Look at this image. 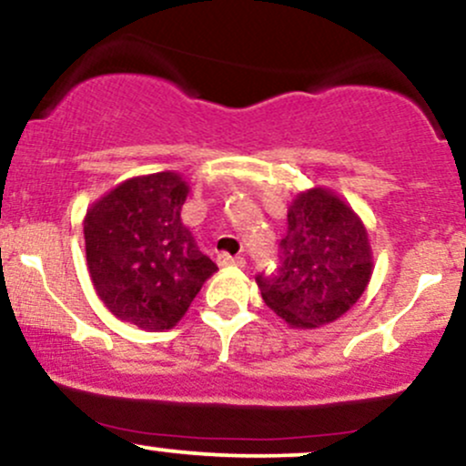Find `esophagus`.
Returning a JSON list of instances; mask_svg holds the SVG:
<instances>
[{
    "label": "esophagus",
    "mask_w": 466,
    "mask_h": 466,
    "mask_svg": "<svg viewBox=\"0 0 466 466\" xmlns=\"http://www.w3.org/2000/svg\"><path fill=\"white\" fill-rule=\"evenodd\" d=\"M217 263H218V267H243L245 258L243 256H229L223 251V254L217 256Z\"/></svg>",
    "instance_id": "esophagus-1"
}]
</instances>
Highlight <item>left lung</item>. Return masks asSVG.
Segmentation results:
<instances>
[{"label":"left lung","mask_w":466,"mask_h":466,"mask_svg":"<svg viewBox=\"0 0 466 466\" xmlns=\"http://www.w3.org/2000/svg\"><path fill=\"white\" fill-rule=\"evenodd\" d=\"M278 276L256 278L267 307L289 329L315 330L349 313L368 289L370 237L349 201L324 186L289 203Z\"/></svg>","instance_id":"8db88e82"}]
</instances>
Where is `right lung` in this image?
I'll return each mask as SVG.
<instances>
[{
    "mask_svg": "<svg viewBox=\"0 0 466 466\" xmlns=\"http://www.w3.org/2000/svg\"><path fill=\"white\" fill-rule=\"evenodd\" d=\"M190 184L177 170L125 179L87 208L85 256L96 293L122 322L168 330L218 267L181 221Z\"/></svg>",
    "mask_w": 466,
    "mask_h": 466,
    "instance_id": "add662e5",
    "label": "right lung"
}]
</instances>
